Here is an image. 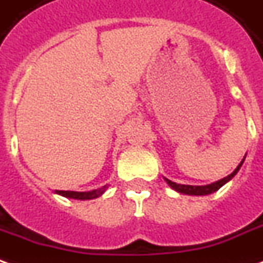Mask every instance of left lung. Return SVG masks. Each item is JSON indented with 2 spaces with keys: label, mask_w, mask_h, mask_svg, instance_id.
Masks as SVG:
<instances>
[{
  "label": "left lung",
  "mask_w": 263,
  "mask_h": 263,
  "mask_svg": "<svg viewBox=\"0 0 263 263\" xmlns=\"http://www.w3.org/2000/svg\"><path fill=\"white\" fill-rule=\"evenodd\" d=\"M244 161V160H242ZM242 161H241L240 164L237 166L233 173H231L230 176L224 177V178H221L220 181H216V182H212L209 185H203V186H194V185H181V184H176V182H173V181L167 180V184L173 188V190H176V191L181 192V194H186V195H208V194H212V192L217 191L219 188L224 185L227 181H230L233 177L237 174V171L240 170L241 164H242Z\"/></svg>",
  "instance_id": "1"
}]
</instances>
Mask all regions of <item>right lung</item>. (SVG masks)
Listing matches in <instances>:
<instances>
[{
	"instance_id": "right-lung-1",
	"label": "right lung",
	"mask_w": 263,
	"mask_h": 263,
	"mask_svg": "<svg viewBox=\"0 0 263 263\" xmlns=\"http://www.w3.org/2000/svg\"><path fill=\"white\" fill-rule=\"evenodd\" d=\"M106 191V186H103L100 190H95V191L89 192H75V191H55L57 194L62 196H67V198H73V199H81V201H85V199H95L97 196H100L103 192Z\"/></svg>"
}]
</instances>
